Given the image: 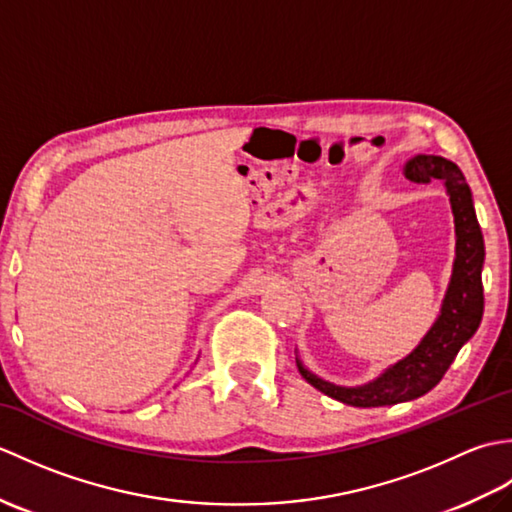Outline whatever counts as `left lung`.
I'll list each match as a JSON object with an SVG mask.
<instances>
[{
  "label": "left lung",
  "mask_w": 512,
  "mask_h": 512,
  "mask_svg": "<svg viewBox=\"0 0 512 512\" xmlns=\"http://www.w3.org/2000/svg\"><path fill=\"white\" fill-rule=\"evenodd\" d=\"M405 176L413 182H429L436 178L444 182V187L449 191L455 217V235H458L453 277L442 303L440 317L422 343L407 358L389 367L374 383L356 389L336 387L310 374L297 361L301 376L312 387L352 407H385L427 394L447 374L455 354L471 339L482 321L484 237L475 217L469 184H466L458 165L440 156H416L407 162Z\"/></svg>",
  "instance_id": "1"
}]
</instances>
